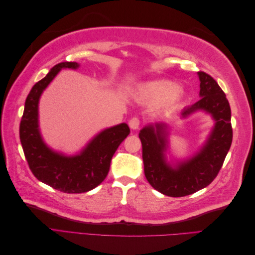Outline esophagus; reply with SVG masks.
<instances>
[{
    "label": "esophagus",
    "mask_w": 255,
    "mask_h": 255,
    "mask_svg": "<svg viewBox=\"0 0 255 255\" xmlns=\"http://www.w3.org/2000/svg\"><path fill=\"white\" fill-rule=\"evenodd\" d=\"M128 126H129L130 128H133V129H138V128H139V126H140L139 118L133 117L132 119L128 121Z\"/></svg>",
    "instance_id": "1"
}]
</instances>
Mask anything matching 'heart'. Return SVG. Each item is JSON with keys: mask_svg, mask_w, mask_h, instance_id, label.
<instances>
[{"mask_svg": "<svg viewBox=\"0 0 255 255\" xmlns=\"http://www.w3.org/2000/svg\"><path fill=\"white\" fill-rule=\"evenodd\" d=\"M141 98L148 103H159L166 101L175 104L183 98L184 91L176 87L174 82L168 80L154 81L144 84L140 90Z\"/></svg>", "mask_w": 255, "mask_h": 255, "instance_id": "b5f03b06", "label": "heart"}]
</instances>
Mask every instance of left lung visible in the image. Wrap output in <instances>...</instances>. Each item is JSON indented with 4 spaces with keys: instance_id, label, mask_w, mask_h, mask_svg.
<instances>
[{
    "instance_id": "obj_1",
    "label": "left lung",
    "mask_w": 255,
    "mask_h": 255,
    "mask_svg": "<svg viewBox=\"0 0 255 255\" xmlns=\"http://www.w3.org/2000/svg\"><path fill=\"white\" fill-rule=\"evenodd\" d=\"M198 75L201 99L184 109L181 115L187 118L197 111H204L212 115L215 127L196 155L172 167L165 156L168 143L165 123L144 127L139 133L146 180L154 189L169 197L188 196L210 185L221 169L233 139L226 94L210 74L199 71Z\"/></svg>"
}]
</instances>
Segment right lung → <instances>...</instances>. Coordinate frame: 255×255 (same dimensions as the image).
Wrapping results in <instances>:
<instances>
[{
  "instance_id": "add662e5",
  "label": "right lung",
  "mask_w": 255,
  "mask_h": 255,
  "mask_svg": "<svg viewBox=\"0 0 255 255\" xmlns=\"http://www.w3.org/2000/svg\"><path fill=\"white\" fill-rule=\"evenodd\" d=\"M79 67L74 61L54 66L29 91L20 122V140L30 171L42 183L67 194L86 192L101 184L110 171L116 150L129 134L127 123L106 128L74 156L54 152L44 143L38 126L40 96L61 69Z\"/></svg>"
}]
</instances>
